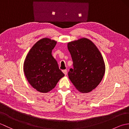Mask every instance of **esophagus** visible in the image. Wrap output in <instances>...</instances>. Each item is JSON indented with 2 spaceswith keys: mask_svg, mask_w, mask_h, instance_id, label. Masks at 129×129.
Masks as SVG:
<instances>
[{
  "mask_svg": "<svg viewBox=\"0 0 129 129\" xmlns=\"http://www.w3.org/2000/svg\"><path fill=\"white\" fill-rule=\"evenodd\" d=\"M62 72H63V73L65 75H67V70H62Z\"/></svg>",
  "mask_w": 129,
  "mask_h": 129,
  "instance_id": "obj_1",
  "label": "esophagus"
}]
</instances>
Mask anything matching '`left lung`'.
<instances>
[{
    "label": "left lung",
    "mask_w": 129,
    "mask_h": 129,
    "mask_svg": "<svg viewBox=\"0 0 129 129\" xmlns=\"http://www.w3.org/2000/svg\"><path fill=\"white\" fill-rule=\"evenodd\" d=\"M74 69L69 78L79 91L88 93L100 83L105 72L103 57L94 43L86 38L68 43Z\"/></svg>",
    "instance_id": "1"
}]
</instances>
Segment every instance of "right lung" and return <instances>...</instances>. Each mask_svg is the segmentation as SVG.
Here are the masks:
<instances>
[{
	"label": "right lung",
	"instance_id": "right-lung-1",
	"mask_svg": "<svg viewBox=\"0 0 129 129\" xmlns=\"http://www.w3.org/2000/svg\"><path fill=\"white\" fill-rule=\"evenodd\" d=\"M56 44L55 40L44 38L32 46L24 60V73L27 80L40 92L51 91L64 76L51 54Z\"/></svg>",
	"mask_w": 129,
	"mask_h": 129
}]
</instances>
